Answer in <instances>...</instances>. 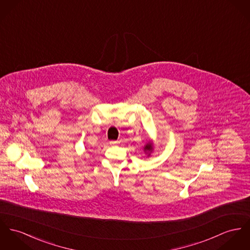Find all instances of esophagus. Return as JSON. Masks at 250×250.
<instances>
[{
  "mask_svg": "<svg viewBox=\"0 0 250 250\" xmlns=\"http://www.w3.org/2000/svg\"><path fill=\"white\" fill-rule=\"evenodd\" d=\"M109 144H110V146H116L118 144V142L117 141H111Z\"/></svg>",
  "mask_w": 250,
  "mask_h": 250,
  "instance_id": "1",
  "label": "esophagus"
}]
</instances>
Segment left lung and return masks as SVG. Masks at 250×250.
<instances>
[{
	"mask_svg": "<svg viewBox=\"0 0 250 250\" xmlns=\"http://www.w3.org/2000/svg\"><path fill=\"white\" fill-rule=\"evenodd\" d=\"M152 150H153V144H152L151 142H148V143L145 146V147H144V151H145L146 153L148 154V156H150V154L152 152Z\"/></svg>",
	"mask_w": 250,
	"mask_h": 250,
	"instance_id": "8db88e82",
	"label": "left lung"
}]
</instances>
